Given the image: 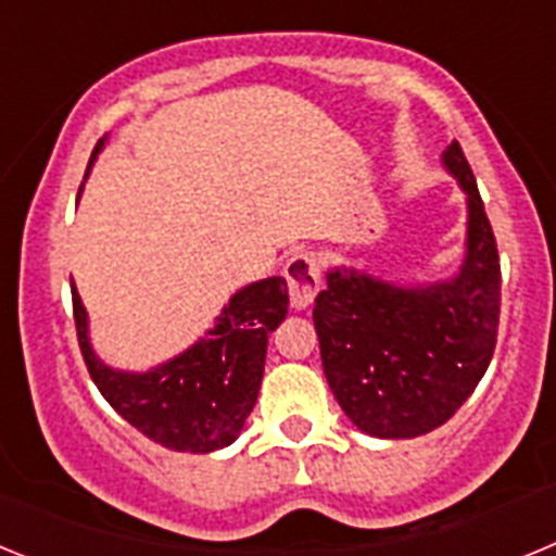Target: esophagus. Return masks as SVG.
Instances as JSON below:
<instances>
[{
  "instance_id": "1",
  "label": "esophagus",
  "mask_w": 556,
  "mask_h": 556,
  "mask_svg": "<svg viewBox=\"0 0 556 556\" xmlns=\"http://www.w3.org/2000/svg\"><path fill=\"white\" fill-rule=\"evenodd\" d=\"M283 278L289 283V301L294 308H306L320 289V258L308 250L294 253L283 267Z\"/></svg>"
}]
</instances>
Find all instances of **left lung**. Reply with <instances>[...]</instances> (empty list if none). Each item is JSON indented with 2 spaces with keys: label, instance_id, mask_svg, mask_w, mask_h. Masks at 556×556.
<instances>
[{
  "label": "left lung",
  "instance_id": "left-lung-1",
  "mask_svg": "<svg viewBox=\"0 0 556 556\" xmlns=\"http://www.w3.org/2000/svg\"><path fill=\"white\" fill-rule=\"evenodd\" d=\"M445 166L468 194V255L451 283L397 289L351 269L328 273L314 301L323 370L342 412L372 437L443 426L488 370L498 337L501 262L493 225L459 141Z\"/></svg>",
  "mask_w": 556,
  "mask_h": 556
}]
</instances>
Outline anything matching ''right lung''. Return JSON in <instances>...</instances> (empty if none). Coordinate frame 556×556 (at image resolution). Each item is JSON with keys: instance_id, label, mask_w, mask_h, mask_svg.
I'll list each match as a JSON object with an SVG mask.
<instances>
[{"instance_id": "add662e5", "label": "right lung", "mask_w": 556, "mask_h": 556, "mask_svg": "<svg viewBox=\"0 0 556 556\" xmlns=\"http://www.w3.org/2000/svg\"><path fill=\"white\" fill-rule=\"evenodd\" d=\"M287 306L283 278L275 275L250 283L233 294L217 326L198 345L139 376L111 370L94 356L88 345L86 308L80 294L72 292L83 362L102 397L152 443L189 454L225 448L239 437L262 387L267 339L287 317Z\"/></svg>"}]
</instances>
